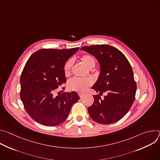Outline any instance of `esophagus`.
Segmentation results:
<instances>
[{
    "label": "esophagus",
    "mask_w": 160,
    "mask_h": 160,
    "mask_svg": "<svg viewBox=\"0 0 160 160\" xmlns=\"http://www.w3.org/2000/svg\"><path fill=\"white\" fill-rule=\"evenodd\" d=\"M78 96H80V98H83V97L85 96V94H83V93H81V92H79V93H78Z\"/></svg>",
    "instance_id": "34e87169"
}]
</instances>
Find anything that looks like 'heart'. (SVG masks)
I'll list each match as a JSON object with an SVG mask.
<instances>
[{"instance_id": "b5f03b06", "label": "heart", "mask_w": 160, "mask_h": 160, "mask_svg": "<svg viewBox=\"0 0 160 160\" xmlns=\"http://www.w3.org/2000/svg\"><path fill=\"white\" fill-rule=\"evenodd\" d=\"M82 62L88 68H92L95 66L96 61L94 58L88 54H84L81 56ZM73 64L72 59H69L64 65V72L65 75H69L71 72L72 67ZM92 84V82L90 79H82L74 77L68 82V87L71 90L78 92H84L88 87Z\"/></svg>"}]
</instances>
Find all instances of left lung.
I'll list each match as a JSON object with an SVG mask.
<instances>
[{
    "mask_svg": "<svg viewBox=\"0 0 160 160\" xmlns=\"http://www.w3.org/2000/svg\"><path fill=\"white\" fill-rule=\"evenodd\" d=\"M99 61L101 73L92 87L99 95L93 96L94 102L88 108L90 117L97 123L111 124L121 120L135 100L137 85L131 65L125 55L117 48L106 44L81 48ZM106 92L102 100L100 96Z\"/></svg>",
    "mask_w": 160,
    "mask_h": 160,
    "instance_id": "1",
    "label": "left lung"
}]
</instances>
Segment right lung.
I'll list each match as a JSON object with an SVG mask.
<instances>
[{
	"label": "right lung",
	"mask_w": 160,
	"mask_h": 160,
	"mask_svg": "<svg viewBox=\"0 0 160 160\" xmlns=\"http://www.w3.org/2000/svg\"><path fill=\"white\" fill-rule=\"evenodd\" d=\"M78 49H42L28 59L20 77V98L36 122L48 127L62 123L79 100L74 91L54 96V90L66 82L63 69L66 61Z\"/></svg>",
	"instance_id": "add662e5"
}]
</instances>
